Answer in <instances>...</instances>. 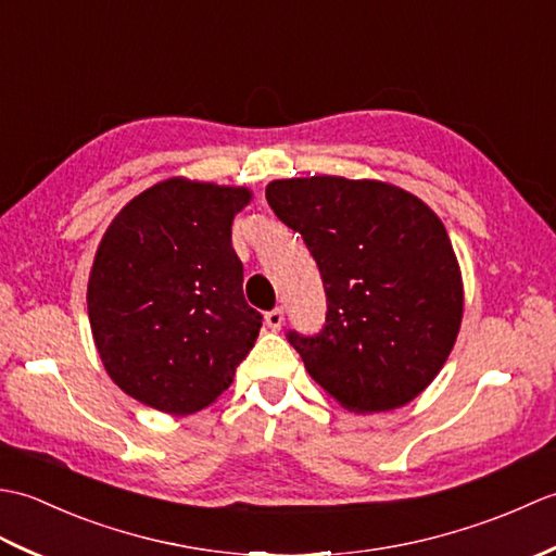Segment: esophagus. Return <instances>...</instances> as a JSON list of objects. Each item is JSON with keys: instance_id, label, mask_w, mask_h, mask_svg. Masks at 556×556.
Listing matches in <instances>:
<instances>
[{"instance_id": "obj_1", "label": "esophagus", "mask_w": 556, "mask_h": 556, "mask_svg": "<svg viewBox=\"0 0 556 556\" xmlns=\"http://www.w3.org/2000/svg\"><path fill=\"white\" fill-rule=\"evenodd\" d=\"M265 323H267V327L271 329V332H279L281 325H285V311L275 308V311L265 313Z\"/></svg>"}]
</instances>
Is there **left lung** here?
<instances>
[{
    "label": "left lung",
    "mask_w": 556,
    "mask_h": 556,
    "mask_svg": "<svg viewBox=\"0 0 556 556\" xmlns=\"http://www.w3.org/2000/svg\"><path fill=\"white\" fill-rule=\"evenodd\" d=\"M265 198L301 233L327 293L320 332L287 334L305 370L349 410L406 406L442 370L464 315L442 219L404 188L344 176L279 179Z\"/></svg>",
    "instance_id": "1"
}]
</instances>
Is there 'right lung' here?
I'll return each mask as SVG.
<instances>
[{
	"label": "right lung",
	"instance_id": "1",
	"mask_svg": "<svg viewBox=\"0 0 556 556\" xmlns=\"http://www.w3.org/2000/svg\"><path fill=\"white\" fill-rule=\"evenodd\" d=\"M251 191L167 179L104 231L88 279V317L104 370L128 396L172 416L210 406L233 382L263 315L243 299L231 245Z\"/></svg>",
	"mask_w": 556,
	"mask_h": 556
}]
</instances>
